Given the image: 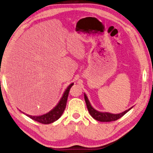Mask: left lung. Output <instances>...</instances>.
Segmentation results:
<instances>
[{"instance_id": "1", "label": "left lung", "mask_w": 153, "mask_h": 153, "mask_svg": "<svg viewBox=\"0 0 153 153\" xmlns=\"http://www.w3.org/2000/svg\"><path fill=\"white\" fill-rule=\"evenodd\" d=\"M84 98H85L87 107H88L89 114H90L92 117H94V119H95V120H97L98 121H101V122H110V121L117 120V119L121 118V117L123 116L125 113H127L128 111L132 108V107H131V108L128 109V110L125 111L121 113H119V114H112V113H101V112L97 111L93 108L85 94H84Z\"/></svg>"}]
</instances>
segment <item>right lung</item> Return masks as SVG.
<instances>
[{
    "mask_svg": "<svg viewBox=\"0 0 153 153\" xmlns=\"http://www.w3.org/2000/svg\"><path fill=\"white\" fill-rule=\"evenodd\" d=\"M73 84L74 83H71V84H70L68 86V88L64 92V94L63 95V96L60 100V101H59L58 104L57 105L55 108L52 109L51 111L46 113V114H44L41 116L36 117V116H31L28 115H26L29 117L30 119H33V120L40 123H42V124L52 123L58 120V119L62 116V115L63 114V113H64V110L65 109L69 92H70V88H71V86L73 85Z\"/></svg>",
    "mask_w": 153,
    "mask_h": 153,
    "instance_id": "add662e5",
    "label": "right lung"
}]
</instances>
